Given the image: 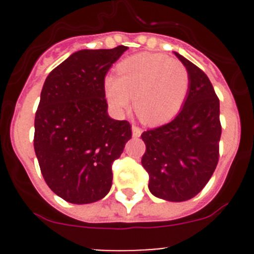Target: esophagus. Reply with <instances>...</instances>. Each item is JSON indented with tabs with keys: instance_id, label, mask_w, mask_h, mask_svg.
Segmentation results:
<instances>
[{
	"instance_id": "1",
	"label": "esophagus",
	"mask_w": 254,
	"mask_h": 254,
	"mask_svg": "<svg viewBox=\"0 0 254 254\" xmlns=\"http://www.w3.org/2000/svg\"><path fill=\"white\" fill-rule=\"evenodd\" d=\"M142 130L140 129L139 127H136V125H132V136L134 137H139L140 135H141Z\"/></svg>"
}]
</instances>
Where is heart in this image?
Listing matches in <instances>:
<instances>
[{"mask_svg":"<svg viewBox=\"0 0 254 254\" xmlns=\"http://www.w3.org/2000/svg\"><path fill=\"white\" fill-rule=\"evenodd\" d=\"M190 87V75L183 63L162 54L143 53L118 65L117 77L104 79V92L115 112L134 108L143 123L157 125L178 114Z\"/></svg>","mask_w":254,"mask_h":254,"instance_id":"obj_1","label":"heart"}]
</instances>
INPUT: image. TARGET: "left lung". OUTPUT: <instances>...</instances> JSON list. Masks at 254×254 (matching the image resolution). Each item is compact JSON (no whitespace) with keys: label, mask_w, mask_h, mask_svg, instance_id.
<instances>
[{"label":"left lung","mask_w":254,"mask_h":254,"mask_svg":"<svg viewBox=\"0 0 254 254\" xmlns=\"http://www.w3.org/2000/svg\"><path fill=\"white\" fill-rule=\"evenodd\" d=\"M175 55L190 75L188 96L172 122L142 132L146 151L141 163L153 195L186 201L206 186L217 166L220 101L205 73L178 53Z\"/></svg>","instance_id":"obj_1"}]
</instances>
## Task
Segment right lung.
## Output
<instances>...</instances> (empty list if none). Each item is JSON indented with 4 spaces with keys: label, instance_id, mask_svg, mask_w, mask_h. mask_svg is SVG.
Instances as JSON below:
<instances>
[{
    "label": "right lung",
    "instance_id": "add662e5",
    "mask_svg": "<svg viewBox=\"0 0 254 254\" xmlns=\"http://www.w3.org/2000/svg\"><path fill=\"white\" fill-rule=\"evenodd\" d=\"M127 47L79 50L45 79L34 122V151L49 188L72 204L111 190L112 165L131 139V125L108 115L104 77Z\"/></svg>",
    "mask_w": 254,
    "mask_h": 254
}]
</instances>
